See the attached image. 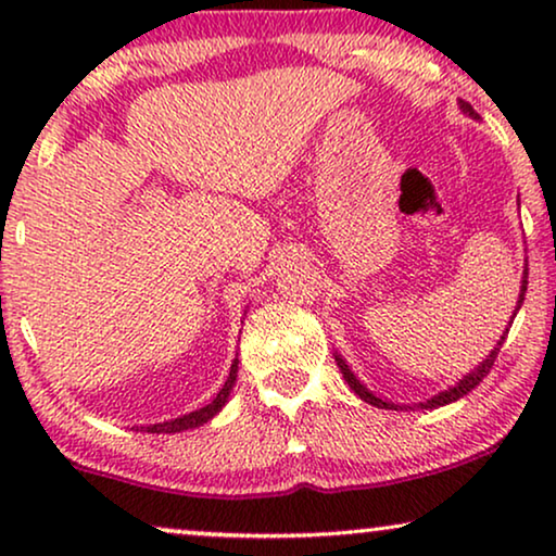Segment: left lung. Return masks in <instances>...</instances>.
I'll return each instance as SVG.
<instances>
[{
  "mask_svg": "<svg viewBox=\"0 0 556 556\" xmlns=\"http://www.w3.org/2000/svg\"><path fill=\"white\" fill-rule=\"evenodd\" d=\"M460 109H463V113H468L470 118H481L478 116V113L473 111V105L470 103H466V101H460ZM529 268H523V280H521V293H519V301H516V311L521 308V303H523V295H527V283H529ZM516 316V314H514ZM506 333H508V329H506ZM504 339L506 337H501V341L496 346L491 349V354H489V359L485 362H481L478 364V367L473 369V371H468L466 377L460 379L458 384L455 387H451V390H445V392H440V394H435V397H430L428 402H420V405L417 407H422V409H435V407H443V405H447V402H455V400H460L463 394H468L470 390H473V387H478L483 382V377L489 375L491 371V367H493V362H496V356H498V352H501V344H504ZM337 364H339V369H341V375H344V379L349 382V387H352V390L359 394V397L364 400V402H369V405H375V407H382V409H397L400 405H394V402H384V400H379V397H375V394H371L367 387H364L359 379L354 377V371L349 369V364L341 359V356L337 354Z\"/></svg>",
  "mask_w": 556,
  "mask_h": 556,
  "instance_id": "obj_1",
  "label": "left lung"
}]
</instances>
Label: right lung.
<instances>
[{
  "instance_id": "obj_1",
  "label": "right lung",
  "mask_w": 556,
  "mask_h": 556,
  "mask_svg": "<svg viewBox=\"0 0 556 556\" xmlns=\"http://www.w3.org/2000/svg\"><path fill=\"white\" fill-rule=\"evenodd\" d=\"M235 379H238V359L232 362L230 367V377H227V382L223 384V390L217 392V397L210 402V405H204L200 409H194V413L189 415H181L177 420H169V422H156V425H147V428H141L143 432H181V430H192V428H200V425L210 422L212 417H215L219 409L225 407V402L230 400V392L235 387Z\"/></svg>"
}]
</instances>
